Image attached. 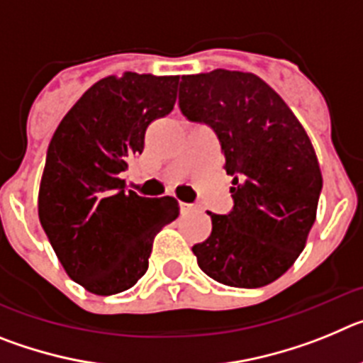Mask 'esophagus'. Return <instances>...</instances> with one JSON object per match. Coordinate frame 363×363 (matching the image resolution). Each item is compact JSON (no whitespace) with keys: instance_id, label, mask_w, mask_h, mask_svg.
I'll return each instance as SVG.
<instances>
[{"instance_id":"obj_1","label":"esophagus","mask_w":363,"mask_h":363,"mask_svg":"<svg viewBox=\"0 0 363 363\" xmlns=\"http://www.w3.org/2000/svg\"><path fill=\"white\" fill-rule=\"evenodd\" d=\"M179 209H182V213L184 214H189V213H194V211H198L200 207H198L196 203H184V201H182V203H179Z\"/></svg>"}]
</instances>
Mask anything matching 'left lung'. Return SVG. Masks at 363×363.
<instances>
[{
  "mask_svg": "<svg viewBox=\"0 0 363 363\" xmlns=\"http://www.w3.org/2000/svg\"><path fill=\"white\" fill-rule=\"evenodd\" d=\"M179 111L209 125L233 176V209L209 213L211 236L192 247L201 271L230 287L280 278L306 247L316 220L322 172L300 121L251 72L216 69L182 76Z\"/></svg>",
  "mask_w": 363,
  "mask_h": 363,
  "instance_id": "1",
  "label": "left lung"
}]
</instances>
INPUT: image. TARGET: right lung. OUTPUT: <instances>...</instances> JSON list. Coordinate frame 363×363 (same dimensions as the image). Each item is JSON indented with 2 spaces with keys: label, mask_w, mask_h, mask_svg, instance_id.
<instances>
[{
  "label": "right lung",
  "mask_w": 363,
  "mask_h": 363,
  "mask_svg": "<svg viewBox=\"0 0 363 363\" xmlns=\"http://www.w3.org/2000/svg\"><path fill=\"white\" fill-rule=\"evenodd\" d=\"M178 82L136 72L99 79L50 140L41 227L67 274L99 296L130 289L149 269L154 236L178 218L174 198L138 196L121 179L142 154L147 127L174 108Z\"/></svg>",
  "instance_id": "1"
}]
</instances>
